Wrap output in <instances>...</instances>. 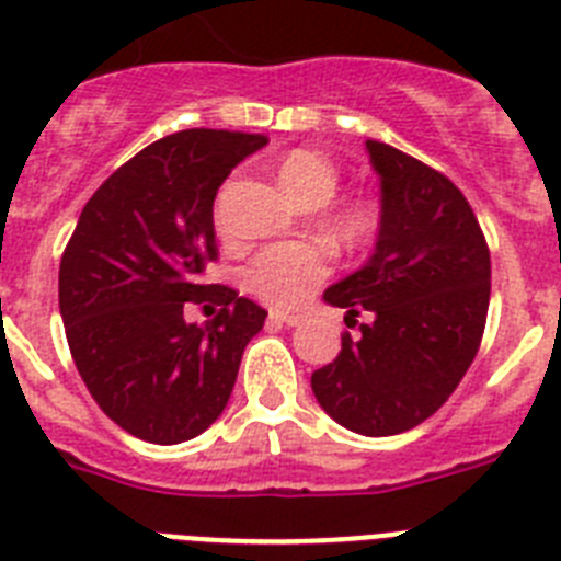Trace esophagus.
<instances>
[{"label":"esophagus","mask_w":561,"mask_h":561,"mask_svg":"<svg viewBox=\"0 0 561 561\" xmlns=\"http://www.w3.org/2000/svg\"><path fill=\"white\" fill-rule=\"evenodd\" d=\"M270 320H275V323H284V325H300V323H304V317H300V314H284V311H270Z\"/></svg>","instance_id":"1"}]
</instances>
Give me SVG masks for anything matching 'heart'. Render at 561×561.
Instances as JSON below:
<instances>
[{
  "label": "heart",
  "instance_id": "b5f03b06",
  "mask_svg": "<svg viewBox=\"0 0 561 561\" xmlns=\"http://www.w3.org/2000/svg\"><path fill=\"white\" fill-rule=\"evenodd\" d=\"M280 182L297 202L309 207H323L336 193L340 173H336L334 162L323 153L297 148V151L286 153L284 162H280ZM342 221L354 236H365L376 227V205L354 202L345 210ZM329 272L331 255L323 247L306 244V241H286V244L264 247L252 255L244 270V284L264 304L277 306V309H295L323 284Z\"/></svg>",
  "mask_w": 561,
  "mask_h": 561
}]
</instances>
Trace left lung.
Returning <instances> with one entry per match:
<instances>
[{
    "mask_svg": "<svg viewBox=\"0 0 561 561\" xmlns=\"http://www.w3.org/2000/svg\"><path fill=\"white\" fill-rule=\"evenodd\" d=\"M379 176V230L359 270L323 291L362 336L311 374L320 408L351 433L419 427L453 396L483 336L492 261L463 193L388 142H365Z\"/></svg>",
    "mask_w": 561,
    "mask_h": 561,
    "instance_id": "1",
    "label": "left lung"
}]
</instances>
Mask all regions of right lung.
Listing matches in <instances>:
<instances>
[{"instance_id": "obj_1", "label": "right lung", "mask_w": 561, "mask_h": 561, "mask_svg": "<svg viewBox=\"0 0 561 561\" xmlns=\"http://www.w3.org/2000/svg\"><path fill=\"white\" fill-rule=\"evenodd\" d=\"M261 134L187 128L151 142L81 210L58 272L69 351L103 413L148 444H182L225 413L266 311L199 284L216 261L213 202ZM226 306L205 327L185 302Z\"/></svg>"}]
</instances>
